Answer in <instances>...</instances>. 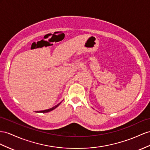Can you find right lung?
Listing matches in <instances>:
<instances>
[{"mask_svg":"<svg viewBox=\"0 0 150 150\" xmlns=\"http://www.w3.org/2000/svg\"><path fill=\"white\" fill-rule=\"evenodd\" d=\"M61 102H60V103H58V104H57V105H56V106H54V107H52V108H49V109H47V110H42V111H39V112H37V113H47V112H51V111H52L53 110H54L55 108H56L58 106L61 104Z\"/></svg>","mask_w":150,"mask_h":150,"instance_id":"1","label":"right lung"}]
</instances>
